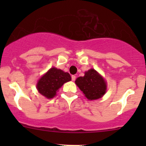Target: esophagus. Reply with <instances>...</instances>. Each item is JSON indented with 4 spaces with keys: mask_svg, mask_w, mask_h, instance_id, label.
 I'll list each match as a JSON object with an SVG mask.
<instances>
[{
    "mask_svg": "<svg viewBox=\"0 0 146 146\" xmlns=\"http://www.w3.org/2000/svg\"><path fill=\"white\" fill-rule=\"evenodd\" d=\"M71 79H72V80H73V81H75V79H76V76H75V75H72Z\"/></svg>",
    "mask_w": 146,
    "mask_h": 146,
    "instance_id": "1",
    "label": "esophagus"
}]
</instances>
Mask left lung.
<instances>
[{
    "mask_svg": "<svg viewBox=\"0 0 146 146\" xmlns=\"http://www.w3.org/2000/svg\"><path fill=\"white\" fill-rule=\"evenodd\" d=\"M75 82L89 100L101 98L106 92V82L94 68L85 72L84 76L79 77Z\"/></svg>",
    "mask_w": 146,
    "mask_h": 146,
    "instance_id": "left-lung-1",
    "label": "left lung"
}]
</instances>
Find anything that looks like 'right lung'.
<instances>
[{"label": "right lung", "mask_w": 146, "mask_h": 146, "mask_svg": "<svg viewBox=\"0 0 146 146\" xmlns=\"http://www.w3.org/2000/svg\"><path fill=\"white\" fill-rule=\"evenodd\" d=\"M71 80L69 73L53 67L40 78L36 88L42 95L47 99H51L56 96L57 91L64 84Z\"/></svg>", "instance_id": "right-lung-1"}]
</instances>
